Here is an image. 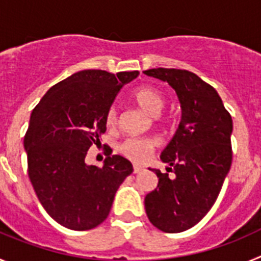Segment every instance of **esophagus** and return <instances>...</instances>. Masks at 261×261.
Returning a JSON list of instances; mask_svg holds the SVG:
<instances>
[{
  "instance_id": "obj_1",
  "label": "esophagus",
  "mask_w": 261,
  "mask_h": 261,
  "mask_svg": "<svg viewBox=\"0 0 261 261\" xmlns=\"http://www.w3.org/2000/svg\"><path fill=\"white\" fill-rule=\"evenodd\" d=\"M142 170H144V168H142L141 166H135V167H133V172H135V174H140Z\"/></svg>"
}]
</instances>
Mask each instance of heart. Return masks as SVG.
I'll use <instances>...</instances> for the list:
<instances>
[{"label":"heart","instance_id":"heart-1","mask_svg":"<svg viewBox=\"0 0 261 261\" xmlns=\"http://www.w3.org/2000/svg\"><path fill=\"white\" fill-rule=\"evenodd\" d=\"M133 99L140 107L151 116L156 115L165 107V96L158 89L153 86H142L133 94ZM119 121L116 107H110L106 114V124L108 128H116ZM156 147V141L150 137H133L128 138L120 145L119 150L125 158L135 163L146 162L154 149Z\"/></svg>","mask_w":261,"mask_h":261}]
</instances>
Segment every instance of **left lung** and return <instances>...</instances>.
Returning <instances> with one entry per match:
<instances>
[{
  "mask_svg": "<svg viewBox=\"0 0 261 261\" xmlns=\"http://www.w3.org/2000/svg\"><path fill=\"white\" fill-rule=\"evenodd\" d=\"M167 82L180 103L179 128L161 161L175 174L156 168L158 186L145 197L147 218L165 232H181L204 218L220 195L231 166L232 120L216 90L199 75L180 69H149Z\"/></svg>",
  "mask_w": 261,
  "mask_h": 261,
  "instance_id": "1",
  "label": "left lung"
}]
</instances>
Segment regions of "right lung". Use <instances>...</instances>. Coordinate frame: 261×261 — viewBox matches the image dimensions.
I'll list each match as a JSON object with an SVG mask.
<instances>
[{
	"instance_id": "obj_1",
	"label": "right lung",
	"mask_w": 261,
	"mask_h": 261,
	"mask_svg": "<svg viewBox=\"0 0 261 261\" xmlns=\"http://www.w3.org/2000/svg\"><path fill=\"white\" fill-rule=\"evenodd\" d=\"M138 74L81 70L50 87L32 111L24 136L30 180L45 212L68 229L100 225L117 188L133 172L121 155L110 153L102 167L85 159L91 145L100 144L108 108Z\"/></svg>"
}]
</instances>
